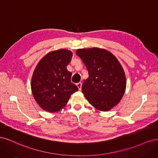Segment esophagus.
<instances>
[{"instance_id":"obj_1","label":"esophagus","mask_w":158,"mask_h":158,"mask_svg":"<svg viewBox=\"0 0 158 158\" xmlns=\"http://www.w3.org/2000/svg\"><path fill=\"white\" fill-rule=\"evenodd\" d=\"M82 83L81 82H78L77 84H76V85H77V87L78 88V89H80V90H81V88H82Z\"/></svg>"}]
</instances>
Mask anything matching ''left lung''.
<instances>
[{
    "label": "left lung",
    "mask_w": 158,
    "mask_h": 158,
    "mask_svg": "<svg viewBox=\"0 0 158 158\" xmlns=\"http://www.w3.org/2000/svg\"><path fill=\"white\" fill-rule=\"evenodd\" d=\"M76 55L82 59L89 77L83 82L85 98L95 108L107 111L121 101L126 89L122 66L111 52L94 47L80 49Z\"/></svg>",
    "instance_id": "1"
}]
</instances>
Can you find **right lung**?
Returning <instances> with one entry per match:
<instances>
[{"mask_svg": "<svg viewBox=\"0 0 158 158\" xmlns=\"http://www.w3.org/2000/svg\"><path fill=\"white\" fill-rule=\"evenodd\" d=\"M73 52L66 49L51 51L43 57L33 72L31 92L37 104L53 113L63 109L78 87L71 82L72 73L66 66Z\"/></svg>", "mask_w": 158, "mask_h": 158, "instance_id": "1", "label": "right lung"}]
</instances>
